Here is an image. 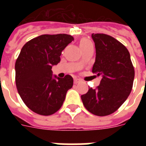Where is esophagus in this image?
<instances>
[{
    "instance_id": "1",
    "label": "esophagus",
    "mask_w": 146,
    "mask_h": 146,
    "mask_svg": "<svg viewBox=\"0 0 146 146\" xmlns=\"http://www.w3.org/2000/svg\"><path fill=\"white\" fill-rule=\"evenodd\" d=\"M80 82H81V80L77 79V78H75V79H74V83H75V84H77V83H80Z\"/></svg>"
}]
</instances>
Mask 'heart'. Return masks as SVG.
Instances as JSON below:
<instances>
[{"label":"heart","instance_id":"heart-1","mask_svg":"<svg viewBox=\"0 0 146 146\" xmlns=\"http://www.w3.org/2000/svg\"><path fill=\"white\" fill-rule=\"evenodd\" d=\"M92 42L89 41V40L86 39V38H83L80 41V48L82 49L83 48H86V47L89 46V45H91Z\"/></svg>","mask_w":146,"mask_h":146}]
</instances>
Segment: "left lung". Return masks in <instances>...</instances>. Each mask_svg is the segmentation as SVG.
Returning a JSON list of instances; mask_svg holds the SVG:
<instances>
[{
  "label": "left lung",
  "mask_w": 146,
  "mask_h": 146,
  "mask_svg": "<svg viewBox=\"0 0 146 146\" xmlns=\"http://www.w3.org/2000/svg\"><path fill=\"white\" fill-rule=\"evenodd\" d=\"M96 46L92 73L102 80L96 89L89 88L81 96L85 108L97 116L113 113L131 92L135 71L127 48L114 38L105 34H92Z\"/></svg>",
  "instance_id": "left-lung-1"
}]
</instances>
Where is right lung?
Segmentation results:
<instances>
[{"instance_id":"right-lung-1","label":"right lung","mask_w":146,"mask_h":146,"mask_svg":"<svg viewBox=\"0 0 146 146\" xmlns=\"http://www.w3.org/2000/svg\"><path fill=\"white\" fill-rule=\"evenodd\" d=\"M66 34L42 35L24 44L15 64L16 85L19 95L29 108L40 115L57 112L66 92L73 87V77L53 76L52 66L72 41Z\"/></svg>"}]
</instances>
